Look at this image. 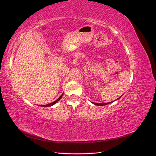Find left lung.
Returning <instances> with one entry per match:
<instances>
[{
	"label": "left lung",
	"instance_id": "obj_1",
	"mask_svg": "<svg viewBox=\"0 0 156 156\" xmlns=\"http://www.w3.org/2000/svg\"><path fill=\"white\" fill-rule=\"evenodd\" d=\"M121 98V96L120 97V98H119L117 99V100H119V99H120ZM113 101H112V102H113ZM112 102H108V103H93L94 105H98V106H103V105H108V104H109V103H112Z\"/></svg>",
	"mask_w": 156,
	"mask_h": 156
}]
</instances>
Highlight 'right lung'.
Returning a JSON list of instances; mask_svg holds the SVG:
<instances>
[{"mask_svg":"<svg viewBox=\"0 0 156 156\" xmlns=\"http://www.w3.org/2000/svg\"><path fill=\"white\" fill-rule=\"evenodd\" d=\"M62 95H63V94H62V95H61L57 100H56V101H53V103H49V104H47V105H40V106H41V107H51V106H52V105H55L56 103H57L61 98H62Z\"/></svg>","mask_w":156,"mask_h":156,"instance_id":"right-lung-1","label":"right lung"}]
</instances>
